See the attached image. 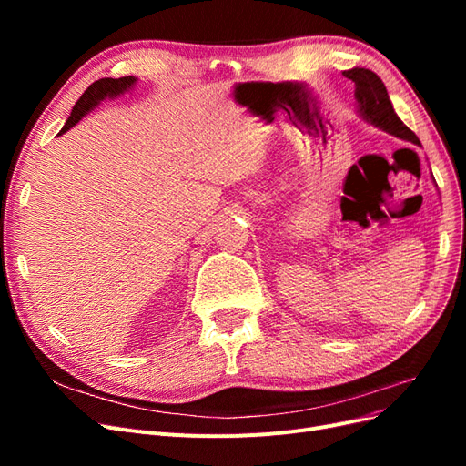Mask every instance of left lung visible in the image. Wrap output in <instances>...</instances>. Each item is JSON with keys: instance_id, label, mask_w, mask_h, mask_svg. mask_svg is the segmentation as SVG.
<instances>
[{"instance_id": "8db88e82", "label": "left lung", "mask_w": 466, "mask_h": 466, "mask_svg": "<svg viewBox=\"0 0 466 466\" xmlns=\"http://www.w3.org/2000/svg\"><path fill=\"white\" fill-rule=\"evenodd\" d=\"M344 77L354 81L358 115L365 122L394 137L404 139V142H412L421 147L418 136L394 112L385 83L377 77V74L365 67H351L344 72Z\"/></svg>"}]
</instances>
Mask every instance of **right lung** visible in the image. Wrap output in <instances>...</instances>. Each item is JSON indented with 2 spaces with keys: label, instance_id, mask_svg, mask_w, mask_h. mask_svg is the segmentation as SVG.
I'll return each instance as SVG.
<instances>
[{
  "label": "right lung",
  "instance_id": "right-lung-1",
  "mask_svg": "<svg viewBox=\"0 0 466 466\" xmlns=\"http://www.w3.org/2000/svg\"><path fill=\"white\" fill-rule=\"evenodd\" d=\"M136 81H137V77H134V76H126L120 79L105 77V79L95 81L93 86H89V89L81 95V98L76 103L72 115H69V118L66 120L64 128L60 130L58 136L66 134L69 128H74V126L83 116H87L93 108H96L98 105H101V101H105V98H116L124 93L132 91L136 87Z\"/></svg>",
  "mask_w": 466,
  "mask_h": 466
}]
</instances>
